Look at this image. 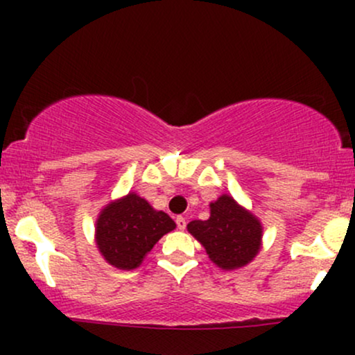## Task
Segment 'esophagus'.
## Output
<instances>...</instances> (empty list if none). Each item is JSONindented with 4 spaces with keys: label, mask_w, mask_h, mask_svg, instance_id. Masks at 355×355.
Here are the masks:
<instances>
[{
    "label": "esophagus",
    "mask_w": 355,
    "mask_h": 355,
    "mask_svg": "<svg viewBox=\"0 0 355 355\" xmlns=\"http://www.w3.org/2000/svg\"><path fill=\"white\" fill-rule=\"evenodd\" d=\"M175 222H177V227H178V229H180V230H183V229H185V227H187V220L183 218V217H177V220H175Z\"/></svg>",
    "instance_id": "obj_1"
}]
</instances>
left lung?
<instances>
[{"label": "left lung", "instance_id": "obj_1", "mask_svg": "<svg viewBox=\"0 0 355 355\" xmlns=\"http://www.w3.org/2000/svg\"><path fill=\"white\" fill-rule=\"evenodd\" d=\"M187 229L205 247L211 262L223 270L247 266L262 243V223L230 195L211 202L210 217L191 220Z\"/></svg>", "mask_w": 355, "mask_h": 355}]
</instances>
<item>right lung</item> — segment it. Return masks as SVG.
Here are the masks:
<instances>
[{"label":"right lung","mask_w":355,"mask_h":355,"mask_svg":"<svg viewBox=\"0 0 355 355\" xmlns=\"http://www.w3.org/2000/svg\"><path fill=\"white\" fill-rule=\"evenodd\" d=\"M173 229L175 222L165 211L155 210L132 191L101 210L96 220V247L110 266L133 270L155 243Z\"/></svg>","instance_id":"right-lung-1"}]
</instances>
